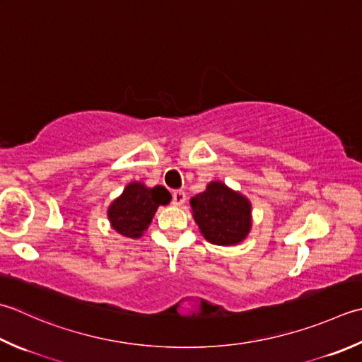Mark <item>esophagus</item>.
I'll use <instances>...</instances> for the list:
<instances>
[{"mask_svg": "<svg viewBox=\"0 0 362 362\" xmlns=\"http://www.w3.org/2000/svg\"><path fill=\"white\" fill-rule=\"evenodd\" d=\"M185 201H187V194L183 193V191H180V189L174 191V193H173V204L174 205H177V207H179V205H182Z\"/></svg>", "mask_w": 362, "mask_h": 362, "instance_id": "esophagus-1", "label": "esophagus"}]
</instances>
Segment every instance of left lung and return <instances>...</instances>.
Returning <instances> with one entry per match:
<instances>
[{"label": "left lung", "mask_w": 362, "mask_h": 362, "mask_svg": "<svg viewBox=\"0 0 362 362\" xmlns=\"http://www.w3.org/2000/svg\"><path fill=\"white\" fill-rule=\"evenodd\" d=\"M194 223L211 245L235 246L243 242L252 228L250 199L221 180H211L205 191L189 199Z\"/></svg>", "instance_id": "1"}]
</instances>
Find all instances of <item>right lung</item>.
Here are the masks:
<instances>
[{
    "label": "right lung",
    "mask_w": 362,
    "mask_h": 362,
    "mask_svg": "<svg viewBox=\"0 0 362 362\" xmlns=\"http://www.w3.org/2000/svg\"><path fill=\"white\" fill-rule=\"evenodd\" d=\"M169 202L171 194L165 187L157 185L151 188L143 182L134 180L110 204L106 216L111 229L119 235L136 240L143 237L151 226L160 205H168Z\"/></svg>",
    "instance_id": "1"
}]
</instances>
